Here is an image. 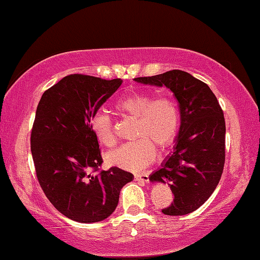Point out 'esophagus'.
Returning a JSON list of instances; mask_svg holds the SVG:
<instances>
[{
  "mask_svg": "<svg viewBox=\"0 0 260 260\" xmlns=\"http://www.w3.org/2000/svg\"><path fill=\"white\" fill-rule=\"evenodd\" d=\"M134 180L135 181H141V182H148L149 181V177L147 174H135L134 175Z\"/></svg>",
  "mask_w": 260,
  "mask_h": 260,
  "instance_id": "esophagus-1",
  "label": "esophagus"
}]
</instances>
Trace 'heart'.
Instances as JSON below:
<instances>
[{
  "label": "heart",
  "instance_id": "heart-1",
  "mask_svg": "<svg viewBox=\"0 0 260 260\" xmlns=\"http://www.w3.org/2000/svg\"><path fill=\"white\" fill-rule=\"evenodd\" d=\"M121 113L137 120L133 137L108 154V161L131 172H139L149 166L155 158V147L166 148L172 145L180 128V112L175 100L169 95L154 98L149 93L134 92L120 98L115 104ZM90 126L96 140L111 147L115 143L113 121L104 112L92 115Z\"/></svg>",
  "mask_w": 260,
  "mask_h": 260
}]
</instances>
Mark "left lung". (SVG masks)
<instances>
[{
	"mask_svg": "<svg viewBox=\"0 0 260 260\" xmlns=\"http://www.w3.org/2000/svg\"><path fill=\"white\" fill-rule=\"evenodd\" d=\"M135 81L166 86L179 102L181 125L174 152L149 176L167 183L174 201L165 215L182 216L199 209L218 184L225 162V120L218 100L207 84L190 73L172 70Z\"/></svg>",
	"mask_w": 260,
	"mask_h": 260,
	"instance_id": "8db88e82",
	"label": "left lung"
}]
</instances>
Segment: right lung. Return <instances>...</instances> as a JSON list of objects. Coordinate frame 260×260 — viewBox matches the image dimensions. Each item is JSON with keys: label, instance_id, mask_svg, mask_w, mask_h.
Instances as JSON below:
<instances>
[{"label": "right lung", "instance_id": "1", "mask_svg": "<svg viewBox=\"0 0 260 260\" xmlns=\"http://www.w3.org/2000/svg\"><path fill=\"white\" fill-rule=\"evenodd\" d=\"M122 84L85 75L64 77L38 103L31 154L41 188L60 214L79 223L106 219L133 174L118 167L99 172V143L93 114Z\"/></svg>", "mask_w": 260, "mask_h": 260}]
</instances>
